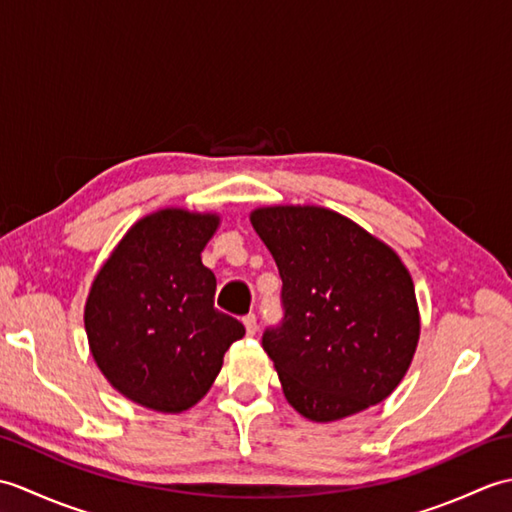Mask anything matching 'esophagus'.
<instances>
[{
  "label": "esophagus",
  "mask_w": 512,
  "mask_h": 512,
  "mask_svg": "<svg viewBox=\"0 0 512 512\" xmlns=\"http://www.w3.org/2000/svg\"><path fill=\"white\" fill-rule=\"evenodd\" d=\"M244 325H246V334H248V336H253V334L257 332V317H255L253 312L246 314V317H244Z\"/></svg>",
  "instance_id": "1"
}]
</instances>
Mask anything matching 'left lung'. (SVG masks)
Masks as SVG:
<instances>
[{
	"mask_svg": "<svg viewBox=\"0 0 512 512\" xmlns=\"http://www.w3.org/2000/svg\"><path fill=\"white\" fill-rule=\"evenodd\" d=\"M250 222L275 257L284 319L266 328L288 402L314 422L385 400L420 336L413 281L387 244L321 206H266Z\"/></svg>",
	"mask_w": 512,
	"mask_h": 512,
	"instance_id": "left-lung-1",
	"label": "left lung"
}]
</instances>
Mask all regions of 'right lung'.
I'll return each mask as SVG.
<instances>
[{"mask_svg": "<svg viewBox=\"0 0 512 512\" xmlns=\"http://www.w3.org/2000/svg\"><path fill=\"white\" fill-rule=\"evenodd\" d=\"M220 217L162 209L138 220L96 275L85 332L103 376L162 413L193 407L220 374L244 325L213 306L215 275L200 253Z\"/></svg>", "mask_w": 512, "mask_h": 512, "instance_id": "right-lung-1", "label": "right lung"}]
</instances>
